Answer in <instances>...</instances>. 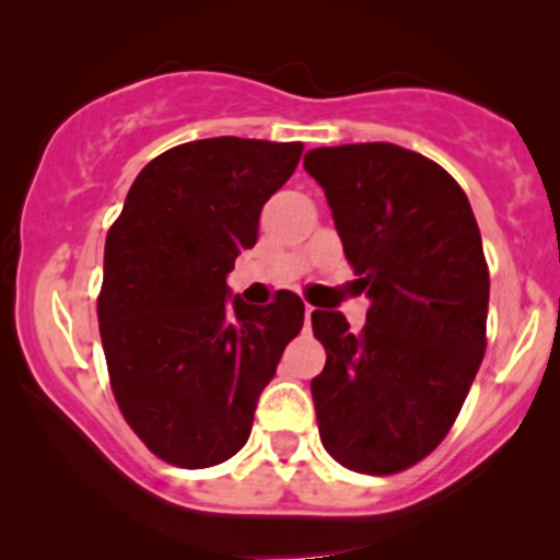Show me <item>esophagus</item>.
<instances>
[{
  "instance_id": "1",
  "label": "esophagus",
  "mask_w": 560,
  "mask_h": 560,
  "mask_svg": "<svg viewBox=\"0 0 560 560\" xmlns=\"http://www.w3.org/2000/svg\"><path fill=\"white\" fill-rule=\"evenodd\" d=\"M312 312H314V306H306V314H303V319H306V327H308V322H312Z\"/></svg>"
}]
</instances>
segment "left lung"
<instances>
[{
    "label": "left lung",
    "mask_w": 560,
    "mask_h": 560,
    "mask_svg": "<svg viewBox=\"0 0 560 560\" xmlns=\"http://www.w3.org/2000/svg\"><path fill=\"white\" fill-rule=\"evenodd\" d=\"M338 238L371 301L365 327L312 314L327 363L312 380L325 450L360 474L404 471L442 444L485 358L490 276L466 191L393 143L314 149Z\"/></svg>",
    "instance_id": "left-lung-1"
}]
</instances>
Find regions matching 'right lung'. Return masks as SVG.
I'll return each mask as SVG.
<instances>
[{"label": "right lung", "mask_w": 560, "mask_h": 560, "mask_svg": "<svg viewBox=\"0 0 560 560\" xmlns=\"http://www.w3.org/2000/svg\"><path fill=\"white\" fill-rule=\"evenodd\" d=\"M301 143L208 138L140 171L107 230L100 336L124 420L162 460L208 468L252 433L259 393L303 327V301H230L235 257L295 173Z\"/></svg>", "instance_id": "right-lung-1"}]
</instances>
